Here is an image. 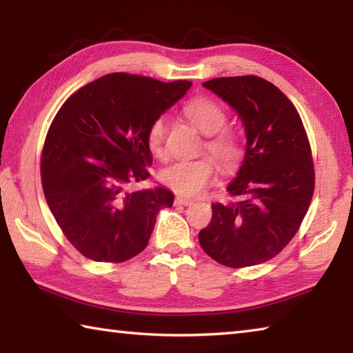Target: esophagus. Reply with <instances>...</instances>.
Returning a JSON list of instances; mask_svg holds the SVG:
<instances>
[{
	"instance_id": "obj_1",
	"label": "esophagus",
	"mask_w": 353,
	"mask_h": 353,
	"mask_svg": "<svg viewBox=\"0 0 353 353\" xmlns=\"http://www.w3.org/2000/svg\"><path fill=\"white\" fill-rule=\"evenodd\" d=\"M191 199H187V198H176V204L179 205H190L191 204Z\"/></svg>"
}]
</instances>
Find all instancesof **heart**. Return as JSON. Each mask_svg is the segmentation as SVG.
Instances as JSON below:
<instances>
[{
  "label": "heart",
  "mask_w": 353,
  "mask_h": 353,
  "mask_svg": "<svg viewBox=\"0 0 353 353\" xmlns=\"http://www.w3.org/2000/svg\"><path fill=\"white\" fill-rule=\"evenodd\" d=\"M183 115L188 121L207 135L202 149L212 155L221 168H235L243 157V143L235 130L224 128L227 112L216 101L198 97L183 105ZM166 135V119L157 117L148 128V146L154 154L163 152ZM216 168L212 159L201 157L191 160H177L160 171V179L166 187L181 196H196L213 182Z\"/></svg>",
  "instance_id": "b5f03b06"
}]
</instances>
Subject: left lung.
<instances>
[{"label":"left lung","mask_w":353,"mask_h":353,"mask_svg":"<svg viewBox=\"0 0 353 353\" xmlns=\"http://www.w3.org/2000/svg\"><path fill=\"white\" fill-rule=\"evenodd\" d=\"M240 115L248 143L227 191L229 204H212L201 248L229 268L265 263L288 244L314 191L312 148L291 101L259 76L216 77L202 83Z\"/></svg>","instance_id":"1"}]
</instances>
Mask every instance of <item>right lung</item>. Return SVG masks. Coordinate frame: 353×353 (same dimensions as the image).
Listing matches in <instances>:
<instances>
[{
    "mask_svg": "<svg viewBox=\"0 0 353 353\" xmlns=\"http://www.w3.org/2000/svg\"><path fill=\"white\" fill-rule=\"evenodd\" d=\"M190 87L112 73L59 109L41 151V187L63 235L83 256L121 263L148 246L160 208L171 207L174 194L132 185L149 177V124Z\"/></svg>",
    "mask_w": 353,
    "mask_h": 353,
    "instance_id": "1",
    "label": "right lung"
}]
</instances>
